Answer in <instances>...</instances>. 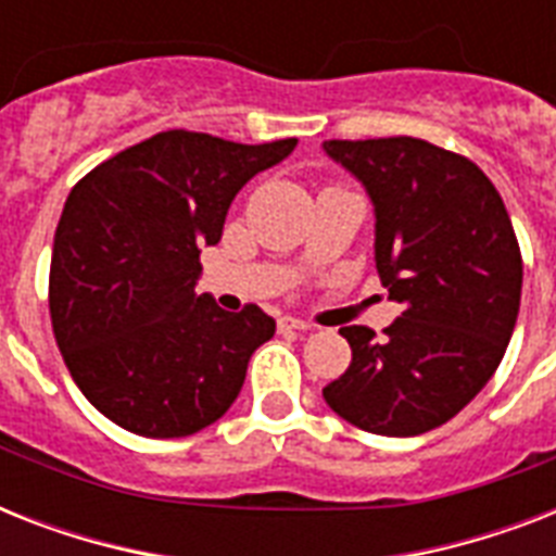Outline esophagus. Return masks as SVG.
Returning <instances> with one entry per match:
<instances>
[{
	"mask_svg": "<svg viewBox=\"0 0 556 556\" xmlns=\"http://www.w3.org/2000/svg\"><path fill=\"white\" fill-rule=\"evenodd\" d=\"M312 326L305 320H300V317H282L279 320V331H308Z\"/></svg>",
	"mask_w": 556,
	"mask_h": 556,
	"instance_id": "34e87169",
	"label": "esophagus"
}]
</instances>
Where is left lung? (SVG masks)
<instances>
[{
  "mask_svg": "<svg viewBox=\"0 0 556 556\" xmlns=\"http://www.w3.org/2000/svg\"><path fill=\"white\" fill-rule=\"evenodd\" d=\"M375 210V268L401 317L343 326L352 364L326 404L375 435H421L465 409L500 366L522 294L502 195L473 161L421 138L323 141Z\"/></svg>",
  "mask_w": 556,
  "mask_h": 556,
  "instance_id": "left-lung-1",
  "label": "left lung"
}]
</instances>
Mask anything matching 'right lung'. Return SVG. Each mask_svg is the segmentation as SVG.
I'll return each instance as SVG.
<instances>
[{
  "label": "right lung",
  "instance_id": "add662e5",
  "mask_svg": "<svg viewBox=\"0 0 556 556\" xmlns=\"http://www.w3.org/2000/svg\"><path fill=\"white\" fill-rule=\"evenodd\" d=\"M296 138L233 143L152 135L94 167L65 201L48 305L74 383L117 427L181 439L233 406L248 361L277 323L195 294L201 248L222 239L230 201L277 167Z\"/></svg>",
  "mask_w": 556,
  "mask_h": 556
}]
</instances>
